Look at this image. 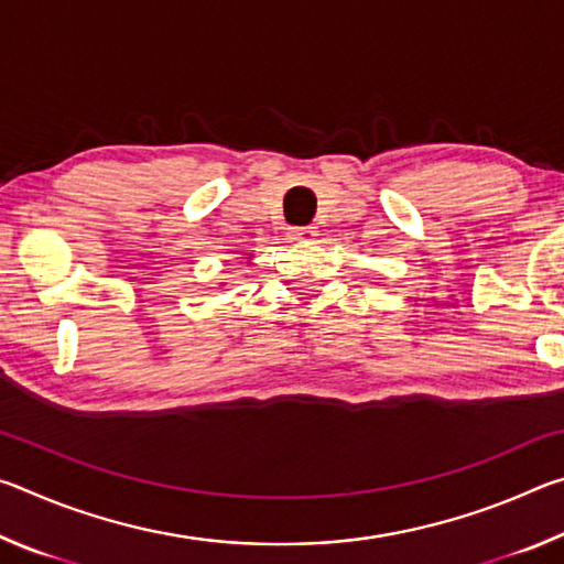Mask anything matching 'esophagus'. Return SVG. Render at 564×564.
Listing matches in <instances>:
<instances>
[{
	"mask_svg": "<svg viewBox=\"0 0 564 564\" xmlns=\"http://www.w3.org/2000/svg\"><path fill=\"white\" fill-rule=\"evenodd\" d=\"M291 236H293V241L308 243V241H316L318 231H316V226H295L293 231H291Z\"/></svg>",
	"mask_w": 564,
	"mask_h": 564,
	"instance_id": "esophagus-1",
	"label": "esophagus"
}]
</instances>
